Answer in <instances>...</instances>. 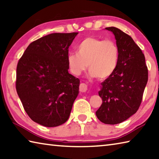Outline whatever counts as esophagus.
<instances>
[{
    "instance_id": "obj_1",
    "label": "esophagus",
    "mask_w": 159,
    "mask_h": 159,
    "mask_svg": "<svg viewBox=\"0 0 159 159\" xmlns=\"http://www.w3.org/2000/svg\"><path fill=\"white\" fill-rule=\"evenodd\" d=\"M87 89H88L87 85L84 84V83H82V84L80 86V91L82 93L86 92V91H87Z\"/></svg>"
}]
</instances>
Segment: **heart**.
I'll return each instance as SVG.
<instances>
[{
    "mask_svg": "<svg viewBox=\"0 0 159 159\" xmlns=\"http://www.w3.org/2000/svg\"><path fill=\"white\" fill-rule=\"evenodd\" d=\"M77 53L70 52L67 63L72 74L78 76L87 68L91 77L106 79L111 76L117 67L119 52L117 44L113 40L87 37L76 47Z\"/></svg>",
    "mask_w": 159,
    "mask_h": 159,
    "instance_id": "heart-1",
    "label": "heart"
}]
</instances>
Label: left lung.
Returning <instances> with one entry per match:
<instances>
[{
    "label": "left lung",
    "instance_id": "1",
    "mask_svg": "<svg viewBox=\"0 0 159 159\" xmlns=\"http://www.w3.org/2000/svg\"><path fill=\"white\" fill-rule=\"evenodd\" d=\"M115 35L119 52L114 73L101 83L102 105L96 112L100 121L117 124L137 112L148 80V70L143 52L132 38L115 27L105 28Z\"/></svg>",
    "mask_w": 159,
    "mask_h": 159
}]
</instances>
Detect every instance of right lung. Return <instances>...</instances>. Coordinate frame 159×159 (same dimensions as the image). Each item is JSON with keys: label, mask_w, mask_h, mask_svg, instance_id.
I'll return each mask as SVG.
<instances>
[{"label": "right lung", "mask_w": 159, "mask_h": 159, "mask_svg": "<svg viewBox=\"0 0 159 159\" xmlns=\"http://www.w3.org/2000/svg\"><path fill=\"white\" fill-rule=\"evenodd\" d=\"M78 33H55L30 43L16 67V89L33 121L56 127L68 120L80 80L68 72V48Z\"/></svg>", "instance_id": "obj_1"}]
</instances>
